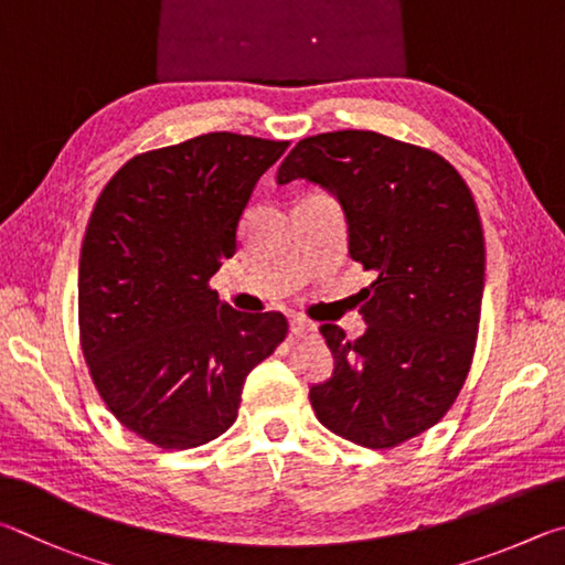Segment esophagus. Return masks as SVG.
<instances>
[{
	"label": "esophagus",
	"mask_w": 565,
	"mask_h": 565,
	"mask_svg": "<svg viewBox=\"0 0 565 565\" xmlns=\"http://www.w3.org/2000/svg\"><path fill=\"white\" fill-rule=\"evenodd\" d=\"M290 332L295 334V338L308 340V338H315V334H318V324L305 320V318H292L290 320Z\"/></svg>",
	"instance_id": "34e87169"
}]
</instances>
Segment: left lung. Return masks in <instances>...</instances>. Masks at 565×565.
Instances as JSON below:
<instances>
[{
	"label": "left lung",
	"mask_w": 565,
	"mask_h": 565,
	"mask_svg": "<svg viewBox=\"0 0 565 565\" xmlns=\"http://www.w3.org/2000/svg\"><path fill=\"white\" fill-rule=\"evenodd\" d=\"M295 178L338 195L352 260L374 273L362 338L320 328L334 370L312 409L342 439L397 447L449 412L471 367L487 265L477 203L439 153L374 131L302 138L277 171L280 185Z\"/></svg>",
	"instance_id": "obj_1"
}]
</instances>
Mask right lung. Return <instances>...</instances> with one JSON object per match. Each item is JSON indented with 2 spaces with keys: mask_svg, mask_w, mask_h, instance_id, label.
Wrapping results in <instances>:
<instances>
[{
  "mask_svg": "<svg viewBox=\"0 0 565 565\" xmlns=\"http://www.w3.org/2000/svg\"><path fill=\"white\" fill-rule=\"evenodd\" d=\"M288 141L203 134L134 156L104 185L78 260V338L114 417L158 449H193L237 419L245 377L288 334L237 312L211 277Z\"/></svg>",
  "mask_w": 565,
  "mask_h": 565,
  "instance_id": "add662e5",
  "label": "right lung"
}]
</instances>
